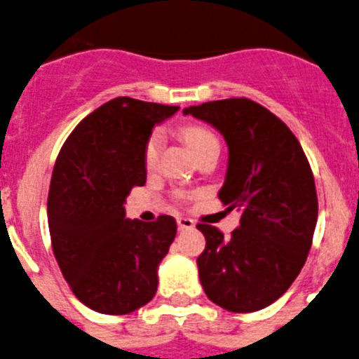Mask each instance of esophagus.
<instances>
[{"label": "esophagus", "mask_w": 359, "mask_h": 359, "mask_svg": "<svg viewBox=\"0 0 359 359\" xmlns=\"http://www.w3.org/2000/svg\"><path fill=\"white\" fill-rule=\"evenodd\" d=\"M177 225H179L180 231H191V229H195V222L191 218H184V216L177 218Z\"/></svg>", "instance_id": "obj_1"}]
</instances>
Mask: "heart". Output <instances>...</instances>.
<instances>
[{
    "mask_svg": "<svg viewBox=\"0 0 359 359\" xmlns=\"http://www.w3.org/2000/svg\"><path fill=\"white\" fill-rule=\"evenodd\" d=\"M182 135L196 157L205 154L209 148L219 147L216 135L205 127H196V125H191V127L184 128ZM161 148H163V134H161V132H154V134L148 137L147 144H144V151H143V161L147 170L156 168L157 159H159Z\"/></svg>",
    "mask_w": 359,
    "mask_h": 359,
    "instance_id": "1",
    "label": "heart"
}]
</instances>
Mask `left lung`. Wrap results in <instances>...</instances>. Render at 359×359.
Returning <instances> with one entry per match:
<instances>
[{
    "label": "left lung",
    "mask_w": 359,
    "mask_h": 359,
    "mask_svg": "<svg viewBox=\"0 0 359 359\" xmlns=\"http://www.w3.org/2000/svg\"><path fill=\"white\" fill-rule=\"evenodd\" d=\"M224 135L229 164L219 200L241 212L229 238L198 224L205 250L196 259L209 300L232 313L276 302L311 248L318 200L306 154L293 132L259 103L229 98L184 109Z\"/></svg>",
    "instance_id": "obj_1"
}]
</instances>
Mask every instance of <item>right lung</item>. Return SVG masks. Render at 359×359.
<instances>
[{"label":"right lung","mask_w":359,"mask_h":359,"mask_svg":"<svg viewBox=\"0 0 359 359\" xmlns=\"http://www.w3.org/2000/svg\"><path fill=\"white\" fill-rule=\"evenodd\" d=\"M177 111L128 96L111 100L76 125L55 163L48 195L55 259L76 299L103 315L135 311L157 292V268L177 222L125 218V200L147 182L151 128Z\"/></svg>","instance_id":"add662e5"}]
</instances>
